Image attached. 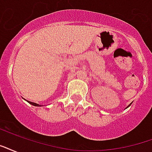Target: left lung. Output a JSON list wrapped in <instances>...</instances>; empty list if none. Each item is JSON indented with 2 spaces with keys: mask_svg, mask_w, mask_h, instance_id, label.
<instances>
[{
  "mask_svg": "<svg viewBox=\"0 0 152 152\" xmlns=\"http://www.w3.org/2000/svg\"><path fill=\"white\" fill-rule=\"evenodd\" d=\"M132 104V103H131V104H129V105H128V106H127V107H126V108H127V107H129V106H131V104Z\"/></svg>",
  "mask_w": 152,
  "mask_h": 152,
  "instance_id": "1",
  "label": "left lung"
}]
</instances>
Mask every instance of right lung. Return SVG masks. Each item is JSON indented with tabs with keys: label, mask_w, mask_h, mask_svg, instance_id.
<instances>
[{
	"label": "right lung",
	"mask_w": 152,
	"mask_h": 152,
	"mask_svg": "<svg viewBox=\"0 0 152 152\" xmlns=\"http://www.w3.org/2000/svg\"><path fill=\"white\" fill-rule=\"evenodd\" d=\"M28 103H29L30 104H32V105H33V106H36V107H41V106H43V105H40V104H36V103H33V102H30L28 101V100H27Z\"/></svg>",
	"instance_id": "add662e5"
}]
</instances>
